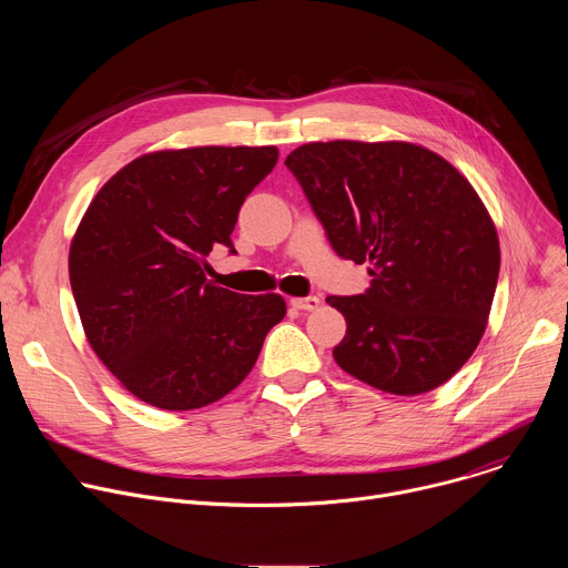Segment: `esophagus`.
I'll return each mask as SVG.
<instances>
[{"mask_svg": "<svg viewBox=\"0 0 568 568\" xmlns=\"http://www.w3.org/2000/svg\"><path fill=\"white\" fill-rule=\"evenodd\" d=\"M318 296H296V298H290V305L296 307V310H305V312H312L318 307Z\"/></svg>", "mask_w": 568, "mask_h": 568, "instance_id": "34e87169", "label": "esophagus"}]
</instances>
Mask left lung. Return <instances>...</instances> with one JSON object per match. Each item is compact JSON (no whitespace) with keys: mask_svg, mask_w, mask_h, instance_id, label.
<instances>
[{"mask_svg":"<svg viewBox=\"0 0 568 568\" xmlns=\"http://www.w3.org/2000/svg\"><path fill=\"white\" fill-rule=\"evenodd\" d=\"M285 166L333 250L371 265L364 294L326 298L348 323L335 362L393 395L445 384L476 351L499 278V237L478 193L407 141L305 143Z\"/></svg>","mask_w":568,"mask_h":568,"instance_id":"obj_1","label":"left lung"}]
</instances>
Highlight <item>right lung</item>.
<instances>
[{"label": "right lung", "instance_id": "add662e5", "mask_svg": "<svg viewBox=\"0 0 568 568\" xmlns=\"http://www.w3.org/2000/svg\"><path fill=\"white\" fill-rule=\"evenodd\" d=\"M274 145L148 152L97 193L69 247V281L90 346L139 399L191 412L231 393L285 316L281 294L206 281L215 245L272 173Z\"/></svg>", "mask_w": 568, "mask_h": 568}]
</instances>
